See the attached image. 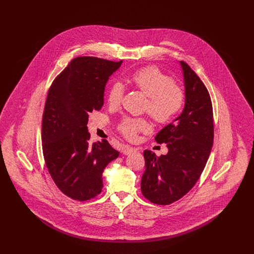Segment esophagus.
<instances>
[{"label":"esophagus","mask_w":254,"mask_h":254,"mask_svg":"<svg viewBox=\"0 0 254 254\" xmlns=\"http://www.w3.org/2000/svg\"><path fill=\"white\" fill-rule=\"evenodd\" d=\"M136 151H137V149L134 148V147H132V146H130V145H125V146H123V148H122V152H123V154H125V155H129V154H131V153H133V152H136Z\"/></svg>","instance_id":"obj_1"}]
</instances>
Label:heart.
I'll return each instance as SVG.
<instances>
[{
  "label": "heart",
  "mask_w": 254,
  "mask_h": 254,
  "mask_svg": "<svg viewBox=\"0 0 254 254\" xmlns=\"http://www.w3.org/2000/svg\"><path fill=\"white\" fill-rule=\"evenodd\" d=\"M131 84L148 98L145 109L149 115L160 124L170 122L181 110L184 93L181 88L173 84L172 79L156 67H145L134 73ZM124 93L123 85L114 82L108 91V103L111 107L119 105ZM120 132L128 139H135L139 132L149 129V124L143 118H124L119 126Z\"/></svg>",
  "instance_id": "obj_1"
}]
</instances>
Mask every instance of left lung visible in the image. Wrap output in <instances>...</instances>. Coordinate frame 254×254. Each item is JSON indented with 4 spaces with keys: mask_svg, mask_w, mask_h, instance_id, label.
Listing matches in <instances>:
<instances>
[{
    "mask_svg": "<svg viewBox=\"0 0 254 254\" xmlns=\"http://www.w3.org/2000/svg\"><path fill=\"white\" fill-rule=\"evenodd\" d=\"M181 65L185 106L181 114L155 136L168 152L156 156L145 149L142 193L149 201L166 205L183 197L198 180L213 145V110L209 93L195 72Z\"/></svg>",
    "mask_w": 254,
    "mask_h": 254,
    "instance_id": "left-lung-1",
    "label": "left lung"
}]
</instances>
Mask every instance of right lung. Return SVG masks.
<instances>
[{
  "instance_id": "1",
  "label": "right lung",
  "mask_w": 254,
  "mask_h": 254,
  "mask_svg": "<svg viewBox=\"0 0 254 254\" xmlns=\"http://www.w3.org/2000/svg\"><path fill=\"white\" fill-rule=\"evenodd\" d=\"M121 62L93 57L72 60L49 89L42 145L46 166L58 188L75 200L101 193L103 172L119 152L107 140L89 142V113L104 105L105 87Z\"/></svg>"
}]
</instances>
